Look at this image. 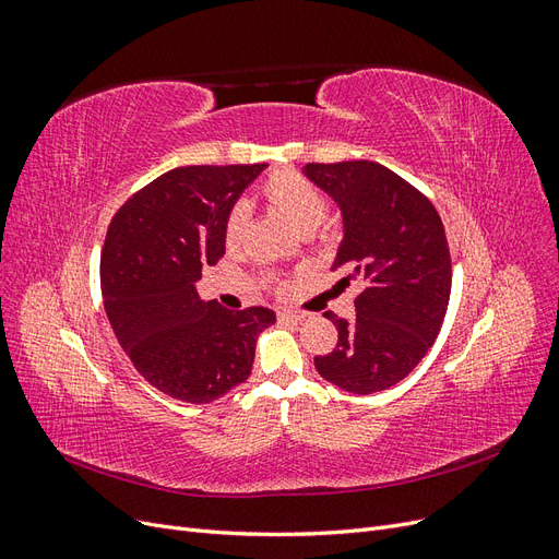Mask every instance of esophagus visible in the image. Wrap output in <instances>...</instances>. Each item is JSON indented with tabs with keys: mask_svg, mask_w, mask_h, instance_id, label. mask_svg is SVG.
<instances>
[{
	"mask_svg": "<svg viewBox=\"0 0 559 559\" xmlns=\"http://www.w3.org/2000/svg\"><path fill=\"white\" fill-rule=\"evenodd\" d=\"M277 317H280V321H292V324H300V321L306 319V314L296 312V310H280Z\"/></svg>",
	"mask_w": 559,
	"mask_h": 559,
	"instance_id": "1",
	"label": "esophagus"
}]
</instances>
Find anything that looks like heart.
I'll use <instances>...</instances> for the list:
<instances>
[{"label":"heart","instance_id":"1","mask_svg":"<svg viewBox=\"0 0 559 559\" xmlns=\"http://www.w3.org/2000/svg\"><path fill=\"white\" fill-rule=\"evenodd\" d=\"M261 195L300 235H312L326 216V200L317 186L298 173H275L261 186ZM247 207L235 205L224 228L226 245L238 247L247 230Z\"/></svg>","mask_w":559,"mask_h":559}]
</instances>
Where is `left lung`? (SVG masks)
<instances>
[{
	"instance_id": "1",
	"label": "left lung",
	"mask_w": 559,
	"mask_h": 559,
	"mask_svg": "<svg viewBox=\"0 0 559 559\" xmlns=\"http://www.w3.org/2000/svg\"><path fill=\"white\" fill-rule=\"evenodd\" d=\"M302 175L343 214L331 267L347 277L337 284H361L357 317L326 312L337 345L314 357V368L345 392H382L425 359L445 319L452 265L443 222L415 186L380 163H308Z\"/></svg>"
}]
</instances>
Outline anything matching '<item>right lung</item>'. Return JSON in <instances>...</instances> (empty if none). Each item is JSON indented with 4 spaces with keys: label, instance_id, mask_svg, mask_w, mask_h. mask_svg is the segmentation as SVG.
Returning a JSON list of instances; mask_svg holds the SVG:
<instances>
[{
    "label": "right lung",
    "instance_id": "obj_1",
    "mask_svg": "<svg viewBox=\"0 0 559 559\" xmlns=\"http://www.w3.org/2000/svg\"><path fill=\"white\" fill-rule=\"evenodd\" d=\"M265 163L177 167L111 218L99 259L105 310L123 352L158 392L212 403L251 373L275 312L202 300V267L226 253L228 214Z\"/></svg>",
    "mask_w": 559,
    "mask_h": 559
}]
</instances>
